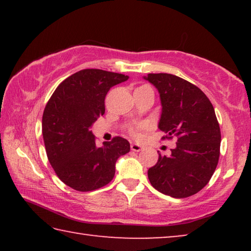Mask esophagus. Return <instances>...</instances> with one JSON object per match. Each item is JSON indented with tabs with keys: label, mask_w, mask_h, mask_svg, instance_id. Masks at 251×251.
<instances>
[{
	"label": "esophagus",
	"mask_w": 251,
	"mask_h": 251,
	"mask_svg": "<svg viewBox=\"0 0 251 251\" xmlns=\"http://www.w3.org/2000/svg\"><path fill=\"white\" fill-rule=\"evenodd\" d=\"M130 150L133 151H141L142 150H144V147L142 145H138V144H131Z\"/></svg>",
	"instance_id": "obj_1"
}]
</instances>
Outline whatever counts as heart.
I'll use <instances>...</instances> for the list:
<instances>
[{"label":"heart","mask_w":251,"mask_h":251,"mask_svg":"<svg viewBox=\"0 0 251 251\" xmlns=\"http://www.w3.org/2000/svg\"><path fill=\"white\" fill-rule=\"evenodd\" d=\"M141 87H146V85H143ZM143 128H145V124H137L134 126H129L128 128V133L133 136L135 138H139L141 137V130Z\"/></svg>","instance_id":"obj_1"}]
</instances>
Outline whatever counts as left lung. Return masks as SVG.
Here are the masks:
<instances>
[{
    "label": "left lung",
    "instance_id": "left-lung-1",
    "mask_svg": "<svg viewBox=\"0 0 251 251\" xmlns=\"http://www.w3.org/2000/svg\"><path fill=\"white\" fill-rule=\"evenodd\" d=\"M144 78L159 93L161 139L177 138L172 154H159L148 169V179L161 194L193 196L209 182L219 160L222 134L214 106L201 88L176 75L148 74Z\"/></svg>",
    "mask_w": 251,
    "mask_h": 251
}]
</instances>
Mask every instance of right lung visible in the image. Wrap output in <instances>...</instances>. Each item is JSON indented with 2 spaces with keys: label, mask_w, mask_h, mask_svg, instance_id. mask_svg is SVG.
<instances>
[{
  "label": "right lung",
  "mask_w": 251,
  "mask_h": 251,
  "mask_svg": "<svg viewBox=\"0 0 251 251\" xmlns=\"http://www.w3.org/2000/svg\"><path fill=\"white\" fill-rule=\"evenodd\" d=\"M127 79L114 72L82 70L63 80L45 106L42 133L46 155L59 179L77 192L107 185L118 157L130 150L128 141L120 136L99 147L91 130L105 114L107 92Z\"/></svg>",
  "instance_id": "1"
}]
</instances>
